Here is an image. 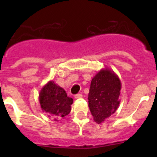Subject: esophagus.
I'll return each instance as SVG.
<instances>
[{
  "label": "esophagus",
  "mask_w": 157,
  "mask_h": 157,
  "mask_svg": "<svg viewBox=\"0 0 157 157\" xmlns=\"http://www.w3.org/2000/svg\"><path fill=\"white\" fill-rule=\"evenodd\" d=\"M82 98V94H76V95H75V99H78V98Z\"/></svg>",
  "instance_id": "esophagus-1"
}]
</instances>
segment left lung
I'll use <instances>...</instances> for the list:
<instances>
[{
	"mask_svg": "<svg viewBox=\"0 0 157 157\" xmlns=\"http://www.w3.org/2000/svg\"><path fill=\"white\" fill-rule=\"evenodd\" d=\"M122 85L120 78L109 67L101 69L92 78L88 96L94 120L101 124L120 106Z\"/></svg>",
	"mask_w": 157,
	"mask_h": 157,
	"instance_id": "obj_1",
	"label": "left lung"
}]
</instances>
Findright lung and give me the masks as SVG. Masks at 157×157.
I'll use <instances>...</instances> for the list:
<instances>
[{"label": "right lung", "instance_id": "right-lung-1", "mask_svg": "<svg viewBox=\"0 0 157 157\" xmlns=\"http://www.w3.org/2000/svg\"><path fill=\"white\" fill-rule=\"evenodd\" d=\"M38 100L43 112L58 121L71 112L73 99L67 97L66 91L56 85L53 81H49L41 88Z\"/></svg>", "mask_w": 157, "mask_h": 157}]
</instances>
